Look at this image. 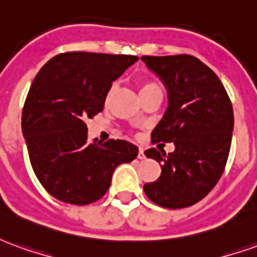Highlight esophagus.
Listing matches in <instances>:
<instances>
[{
	"label": "esophagus",
	"instance_id": "1",
	"mask_svg": "<svg viewBox=\"0 0 257 257\" xmlns=\"http://www.w3.org/2000/svg\"><path fill=\"white\" fill-rule=\"evenodd\" d=\"M138 158H139V160H145V158H146L145 150H143V149H139V153H138Z\"/></svg>",
	"mask_w": 257,
	"mask_h": 257
}]
</instances>
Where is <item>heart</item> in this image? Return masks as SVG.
<instances>
[{
	"label": "heart",
	"mask_w": 257,
	"mask_h": 257,
	"mask_svg": "<svg viewBox=\"0 0 257 257\" xmlns=\"http://www.w3.org/2000/svg\"><path fill=\"white\" fill-rule=\"evenodd\" d=\"M160 85L157 84V82H153V81H145L143 84L140 85V92H145V90H149V89H153V88H158ZM112 89H110L108 92H107L106 95V100H108V97H110V95H111Z\"/></svg>",
	"instance_id": "obj_1"
}]
</instances>
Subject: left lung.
<instances>
[{
    "mask_svg": "<svg viewBox=\"0 0 257 257\" xmlns=\"http://www.w3.org/2000/svg\"><path fill=\"white\" fill-rule=\"evenodd\" d=\"M168 92V108L151 132L153 143L173 142L175 151L149 149L161 164V176L145 184L154 204L180 209L197 204L216 186L231 146L234 112L219 77L190 55L143 56Z\"/></svg>",
    "mask_w": 257,
    "mask_h": 257,
    "instance_id": "left-lung-1",
    "label": "left lung"
}]
</instances>
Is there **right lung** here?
<instances>
[{
  "label": "right lung",
  "mask_w": 257,
  "mask_h": 257,
  "mask_svg": "<svg viewBox=\"0 0 257 257\" xmlns=\"http://www.w3.org/2000/svg\"><path fill=\"white\" fill-rule=\"evenodd\" d=\"M138 60L132 55L60 53L36 75L22 132L36 176L59 201L88 205L100 199L114 169L138 157V147L126 140L88 143L85 123L103 110L112 81Z\"/></svg>",
  "instance_id": "obj_1"
}]
</instances>
